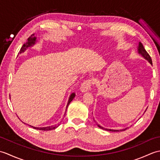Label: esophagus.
I'll return each mask as SVG.
<instances>
[{
	"label": "esophagus",
	"mask_w": 160,
	"mask_h": 160,
	"mask_svg": "<svg viewBox=\"0 0 160 160\" xmlns=\"http://www.w3.org/2000/svg\"><path fill=\"white\" fill-rule=\"evenodd\" d=\"M92 82V80H87L84 81V82L81 84L80 89L81 92H87V91H89L90 89Z\"/></svg>",
	"instance_id": "1"
}]
</instances>
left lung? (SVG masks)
Masks as SVG:
<instances>
[{"mask_svg":"<svg viewBox=\"0 0 160 160\" xmlns=\"http://www.w3.org/2000/svg\"><path fill=\"white\" fill-rule=\"evenodd\" d=\"M138 53L140 54V56H142V57L144 58L145 59V60H147L148 62L150 63L151 65H152V60H151V56H149V54L147 52V51L145 50V49H144V47H143V45H142V44L140 42H139V43H138ZM97 126L99 128H102V129H103V130H105V131H112V132H119V131H125L126 129L127 128H127H123V129H120V130H115V129H108V128H104V127H101L100 125H99L98 124H97Z\"/></svg>","mask_w":160,"mask_h":160,"instance_id":"1","label":"left lung"}]
</instances>
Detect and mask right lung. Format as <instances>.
Here are the masks:
<instances>
[{"label":"right lung","mask_w":160,"mask_h":160,"mask_svg":"<svg viewBox=\"0 0 160 160\" xmlns=\"http://www.w3.org/2000/svg\"><path fill=\"white\" fill-rule=\"evenodd\" d=\"M37 41H38V40H37V37H36L35 35H34V33H33V34H32L28 39V41H27L25 44H24L23 46L21 47V49H20L19 53H22L23 52H25V51L27 50V49L29 48V47H33V45H36V43L37 42ZM75 96H76V93H72L69 96V100H68V102H67V107H66V111L67 109L68 106H69V104H70L71 102L73 100V99L75 98ZM66 111H65V113H66ZM65 113H64V115H65ZM23 123H24V122H23ZM24 124H25V123H24ZM29 126H30V127H32V128H33L34 129H37V130L51 131V130H53V129L56 128L58 127L59 124L58 125H56V124L55 125H52V126H49V127H33V126H31V125H29Z\"/></svg>","instance_id":"add662e5"}]
</instances>
